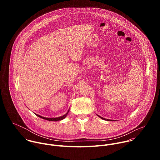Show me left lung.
<instances>
[{
	"mask_svg": "<svg viewBox=\"0 0 160 160\" xmlns=\"http://www.w3.org/2000/svg\"><path fill=\"white\" fill-rule=\"evenodd\" d=\"M100 117V118H102V119H103V120H108V121H109V120H106V119H105V118H102V117Z\"/></svg>",
	"mask_w": 160,
	"mask_h": 160,
	"instance_id": "8db88e82",
	"label": "left lung"
}]
</instances>
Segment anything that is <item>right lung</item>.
I'll list each match as a JSON object with an SVG mask.
<instances>
[{"mask_svg":"<svg viewBox=\"0 0 160 160\" xmlns=\"http://www.w3.org/2000/svg\"><path fill=\"white\" fill-rule=\"evenodd\" d=\"M68 112H69V110L68 111V112L65 114L64 115H63V116H62V117H58V118H45V117H41V116H40V115H37V114H36V115H37V117L45 119V120H49V121H59V120H61L64 119V118L67 116Z\"/></svg>","mask_w":160,"mask_h":160,"instance_id":"add662e5","label":"right lung"}]
</instances>
